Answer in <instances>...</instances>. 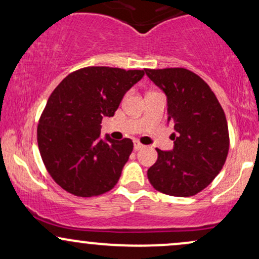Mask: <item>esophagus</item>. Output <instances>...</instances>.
Here are the masks:
<instances>
[{"label":"esophagus","mask_w":259,"mask_h":259,"mask_svg":"<svg viewBox=\"0 0 259 259\" xmlns=\"http://www.w3.org/2000/svg\"><path fill=\"white\" fill-rule=\"evenodd\" d=\"M142 147H144V145L140 144V142L138 141V140H135V141H134V150H135V151H139V150H141Z\"/></svg>","instance_id":"esophagus-1"}]
</instances>
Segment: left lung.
Listing matches in <instances>:
<instances>
[{"mask_svg": "<svg viewBox=\"0 0 259 259\" xmlns=\"http://www.w3.org/2000/svg\"><path fill=\"white\" fill-rule=\"evenodd\" d=\"M167 96L168 123L174 147L157 148L158 158L148 169L151 185L165 195L189 197L202 191L219 174L229 151L227 118L214 92L185 68L145 69Z\"/></svg>", "mask_w": 259, "mask_h": 259, "instance_id": "obj_1", "label": "left lung"}]
</instances>
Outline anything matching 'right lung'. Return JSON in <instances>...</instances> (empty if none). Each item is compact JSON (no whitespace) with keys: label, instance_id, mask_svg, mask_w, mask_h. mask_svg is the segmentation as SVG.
<instances>
[{"label":"right lung","instance_id":"1","mask_svg":"<svg viewBox=\"0 0 259 259\" xmlns=\"http://www.w3.org/2000/svg\"><path fill=\"white\" fill-rule=\"evenodd\" d=\"M145 70L88 67L61 81L37 126L41 158L62 189L80 197L112 190L133 152L130 139H101V121L113 117Z\"/></svg>","mask_w":259,"mask_h":259}]
</instances>
